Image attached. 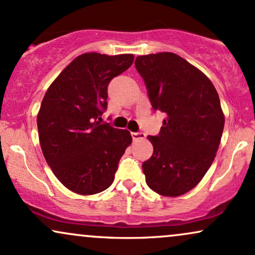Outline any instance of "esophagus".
I'll return each mask as SVG.
<instances>
[{"mask_svg": "<svg viewBox=\"0 0 255 255\" xmlns=\"http://www.w3.org/2000/svg\"><path fill=\"white\" fill-rule=\"evenodd\" d=\"M133 140H139V139H145V133L143 132H132L131 133Z\"/></svg>", "mask_w": 255, "mask_h": 255, "instance_id": "esophagus-1", "label": "esophagus"}]
</instances>
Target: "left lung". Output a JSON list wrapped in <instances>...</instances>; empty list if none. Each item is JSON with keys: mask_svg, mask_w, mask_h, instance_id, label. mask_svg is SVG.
Listing matches in <instances>:
<instances>
[{"mask_svg": "<svg viewBox=\"0 0 255 255\" xmlns=\"http://www.w3.org/2000/svg\"><path fill=\"white\" fill-rule=\"evenodd\" d=\"M134 65L152 109L166 113L158 136H148L154 152L142 164L145 181L161 196H182L216 157L224 128L218 93L204 73L173 52L138 56Z\"/></svg>", "mask_w": 255, "mask_h": 255, "instance_id": "8db88e82", "label": "left lung"}]
</instances>
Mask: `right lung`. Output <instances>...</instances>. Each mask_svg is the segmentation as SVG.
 Listing matches in <instances>:
<instances>
[{
  "label": "right lung",
  "instance_id": "right-lung-1",
  "mask_svg": "<svg viewBox=\"0 0 255 255\" xmlns=\"http://www.w3.org/2000/svg\"><path fill=\"white\" fill-rule=\"evenodd\" d=\"M133 55L77 56L51 83L37 116L41 151L68 190L91 196L109 188L130 131L100 124L107 107V86L128 70Z\"/></svg>",
  "mask_w": 255,
  "mask_h": 255
}]
</instances>
